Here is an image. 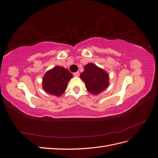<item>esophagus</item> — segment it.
I'll return each mask as SVG.
<instances>
[{"instance_id":"esophagus-1","label":"esophagus","mask_w":158,"mask_h":158,"mask_svg":"<svg viewBox=\"0 0 158 158\" xmlns=\"http://www.w3.org/2000/svg\"><path fill=\"white\" fill-rule=\"evenodd\" d=\"M74 76H76V77H78V76H79V73H78V72H76V73H74Z\"/></svg>"}]
</instances>
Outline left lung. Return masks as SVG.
I'll return each instance as SVG.
<instances>
[{
	"label": "left lung",
	"mask_w": 158,
	"mask_h": 158,
	"mask_svg": "<svg viewBox=\"0 0 158 158\" xmlns=\"http://www.w3.org/2000/svg\"><path fill=\"white\" fill-rule=\"evenodd\" d=\"M80 78L85 82L88 92L98 95L107 89L109 85V76L106 70L93 63L84 66V70L80 74Z\"/></svg>",
	"instance_id": "1"
}]
</instances>
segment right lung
<instances>
[{
    "label": "right lung",
    "mask_w": 158,
    "mask_h": 158,
    "mask_svg": "<svg viewBox=\"0 0 158 158\" xmlns=\"http://www.w3.org/2000/svg\"><path fill=\"white\" fill-rule=\"evenodd\" d=\"M73 78L70 71L63 66H56L45 74L42 86L47 93L59 97L66 89L68 82Z\"/></svg>",
    "instance_id": "obj_1"
}]
</instances>
